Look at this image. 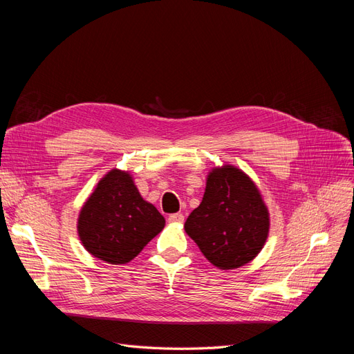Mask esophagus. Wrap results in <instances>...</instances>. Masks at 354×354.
I'll return each mask as SVG.
<instances>
[{"instance_id":"1","label":"esophagus","mask_w":354,"mask_h":354,"mask_svg":"<svg viewBox=\"0 0 354 354\" xmlns=\"http://www.w3.org/2000/svg\"><path fill=\"white\" fill-rule=\"evenodd\" d=\"M168 221L173 223V224H183L185 223V216L181 212L171 214V216L168 217Z\"/></svg>"}]
</instances>
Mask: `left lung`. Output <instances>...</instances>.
I'll use <instances>...</instances> for the list:
<instances>
[{"instance_id":"8db88e82","label":"left lung","mask_w":354,"mask_h":354,"mask_svg":"<svg viewBox=\"0 0 354 354\" xmlns=\"http://www.w3.org/2000/svg\"><path fill=\"white\" fill-rule=\"evenodd\" d=\"M185 230L212 266L233 270L263 250L270 214L254 180L241 168L223 164L209 169L202 202L190 212Z\"/></svg>"}]
</instances>
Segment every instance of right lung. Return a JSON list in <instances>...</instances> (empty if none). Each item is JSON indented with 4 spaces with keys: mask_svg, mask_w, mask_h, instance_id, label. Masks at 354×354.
<instances>
[{
    "mask_svg": "<svg viewBox=\"0 0 354 354\" xmlns=\"http://www.w3.org/2000/svg\"><path fill=\"white\" fill-rule=\"evenodd\" d=\"M165 226V218L143 199L128 171L112 168L80 209L82 246L104 263L121 266L142 252Z\"/></svg>",
    "mask_w": 354,
    "mask_h": 354,
    "instance_id": "1",
    "label": "right lung"
}]
</instances>
